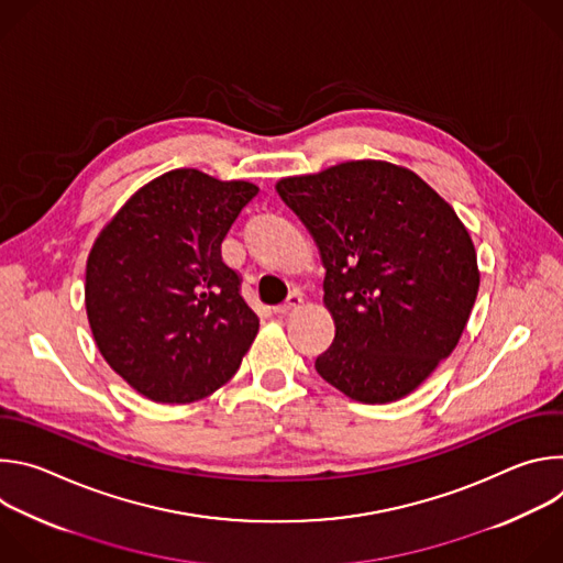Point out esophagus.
<instances>
[{"label":"esophagus","mask_w":563,"mask_h":563,"mask_svg":"<svg viewBox=\"0 0 563 563\" xmlns=\"http://www.w3.org/2000/svg\"><path fill=\"white\" fill-rule=\"evenodd\" d=\"M300 307H302V296H300L298 291H294V294L287 298V302L274 307V311H276V313H289V311H296V309H300Z\"/></svg>","instance_id":"1"}]
</instances>
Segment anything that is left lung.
I'll list each match as a JSON object with an SVG mask.
<instances>
[{
	"label": "left lung",
	"mask_w": 563,
	"mask_h": 563,
	"mask_svg": "<svg viewBox=\"0 0 563 563\" xmlns=\"http://www.w3.org/2000/svg\"><path fill=\"white\" fill-rule=\"evenodd\" d=\"M276 191L325 267L336 334L316 372L367 406L415 391L459 345L478 291L474 243L456 211L387 159L280 178Z\"/></svg>",
	"instance_id": "1"
}]
</instances>
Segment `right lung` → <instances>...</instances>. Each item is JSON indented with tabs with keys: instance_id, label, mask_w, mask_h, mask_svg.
I'll return each instance as SVG.
<instances>
[{
	"instance_id": "1",
	"label": "right lung",
	"mask_w": 563,
	"mask_h": 563,
	"mask_svg": "<svg viewBox=\"0 0 563 563\" xmlns=\"http://www.w3.org/2000/svg\"><path fill=\"white\" fill-rule=\"evenodd\" d=\"M247 180L174 169L140 187L102 227L85 305L111 369L153 404H194L243 363L261 320L220 245L258 194Z\"/></svg>"
}]
</instances>
